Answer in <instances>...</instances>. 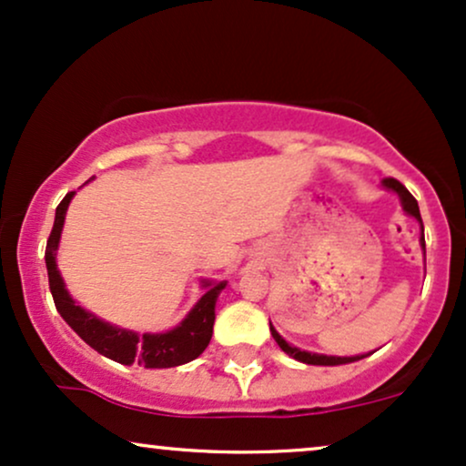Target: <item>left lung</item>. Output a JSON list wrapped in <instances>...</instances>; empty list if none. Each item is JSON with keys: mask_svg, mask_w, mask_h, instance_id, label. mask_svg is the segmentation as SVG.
Returning <instances> with one entry per match:
<instances>
[{"mask_svg": "<svg viewBox=\"0 0 466 466\" xmlns=\"http://www.w3.org/2000/svg\"><path fill=\"white\" fill-rule=\"evenodd\" d=\"M382 186L387 187V189H393V192H398V197L401 200V207H404L406 214L415 216L417 220H419V224H421V228H423L421 214H419V205H417L415 197H412L409 189L401 186L398 179H393V177H387V179L382 181ZM421 248H423V255H426V238H423V233H421ZM269 332H272L274 341L279 343V348L283 350L285 354H289L291 359L300 360V363H307V365H346V363H354V360L365 359V356H367V354L365 356H324V354H311V352H304V350H298L294 346H289V343H287L285 339L280 337L277 330H274L272 324H269Z\"/></svg>", "mask_w": 466, "mask_h": 466, "instance_id": "8db88e82", "label": "left lung"}]
</instances>
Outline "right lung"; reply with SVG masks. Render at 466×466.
Returning a JSON list of instances; mask_svg holds the SVG:
<instances>
[{"instance_id":"obj_1","label":"right lung","mask_w":466,"mask_h":466,"mask_svg":"<svg viewBox=\"0 0 466 466\" xmlns=\"http://www.w3.org/2000/svg\"><path fill=\"white\" fill-rule=\"evenodd\" d=\"M75 192H68L62 203L56 207V220L51 228L47 248H45V263H47L49 274V289L54 296L57 313L66 321L79 337L88 343L96 352L116 360L120 365L137 363L147 370H166V367H177L189 363L197 356L205 352L209 346L211 332H214L216 319V300L218 294L227 287V280L218 283H205V296L197 302V307L187 313V318L181 321L177 329L159 335H137V332L116 329V326L106 324L93 313L84 311L82 307L73 302L65 289V280L56 268V250L60 242L62 224H65L66 207L71 203Z\"/></svg>"}]
</instances>
